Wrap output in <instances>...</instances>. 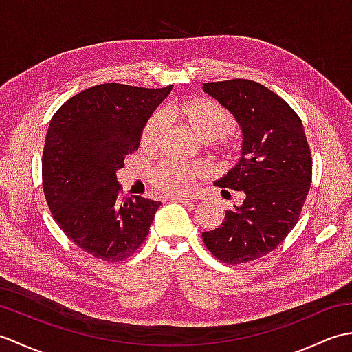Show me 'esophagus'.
I'll return each instance as SVG.
<instances>
[{
    "instance_id": "34e87169",
    "label": "esophagus",
    "mask_w": 352,
    "mask_h": 352,
    "mask_svg": "<svg viewBox=\"0 0 352 352\" xmlns=\"http://www.w3.org/2000/svg\"><path fill=\"white\" fill-rule=\"evenodd\" d=\"M172 199L180 201V203H183V204H195V199L188 198V197H174Z\"/></svg>"
}]
</instances>
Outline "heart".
Returning <instances> with one entry per match:
<instances>
[{"label": "heart", "instance_id": "1", "mask_svg": "<svg viewBox=\"0 0 352 352\" xmlns=\"http://www.w3.org/2000/svg\"><path fill=\"white\" fill-rule=\"evenodd\" d=\"M164 113L168 118L188 125L204 142L221 139L234 129L233 116L228 110L212 100L170 102L164 109ZM162 115L154 113L149 116L140 133V146L145 149L155 148L162 138ZM206 175L207 169L199 163L166 162L153 170L151 184L164 195H186Z\"/></svg>", "mask_w": 352, "mask_h": 352}]
</instances>
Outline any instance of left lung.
I'll return each mask as SVG.
<instances>
[{
	"instance_id": "obj_1",
	"label": "left lung",
	"mask_w": 352,
	"mask_h": 352,
	"mask_svg": "<svg viewBox=\"0 0 352 352\" xmlns=\"http://www.w3.org/2000/svg\"><path fill=\"white\" fill-rule=\"evenodd\" d=\"M203 89L243 134L241 160L214 184L245 193L243 204L226 212L203 241L222 263L241 265L275 250L296 226L310 190L311 154L300 116L263 85L234 78Z\"/></svg>"
}]
</instances>
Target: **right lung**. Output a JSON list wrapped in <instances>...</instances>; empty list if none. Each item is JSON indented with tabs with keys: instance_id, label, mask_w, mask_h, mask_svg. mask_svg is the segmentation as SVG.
<instances>
[{
	"instance_id": "add662e5",
	"label": "right lung",
	"mask_w": 352,
	"mask_h": 352,
	"mask_svg": "<svg viewBox=\"0 0 352 352\" xmlns=\"http://www.w3.org/2000/svg\"><path fill=\"white\" fill-rule=\"evenodd\" d=\"M172 86L89 87L52 116L42 154V184L52 218L78 248L122 261L144 243L162 203L121 195L116 170Z\"/></svg>"
}]
</instances>
